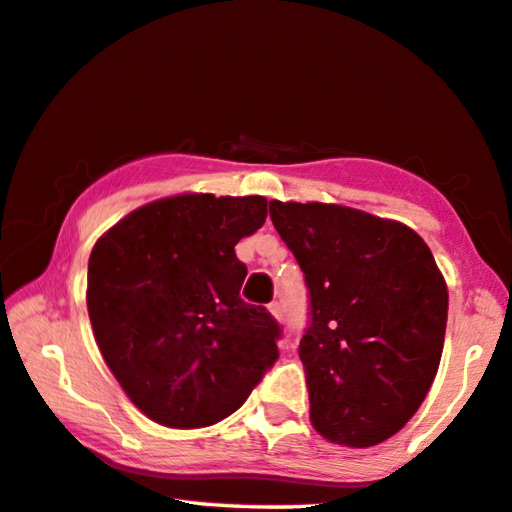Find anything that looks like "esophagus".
I'll return each instance as SVG.
<instances>
[{
    "label": "esophagus",
    "mask_w": 512,
    "mask_h": 512,
    "mask_svg": "<svg viewBox=\"0 0 512 512\" xmlns=\"http://www.w3.org/2000/svg\"><path fill=\"white\" fill-rule=\"evenodd\" d=\"M269 312H271L278 321L285 319V307H282V303H271V305H269Z\"/></svg>",
    "instance_id": "obj_1"
}]
</instances>
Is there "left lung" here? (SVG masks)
I'll use <instances>...</instances> for the list:
<instances>
[{"label": "left lung", "mask_w": 512, "mask_h": 512, "mask_svg": "<svg viewBox=\"0 0 512 512\" xmlns=\"http://www.w3.org/2000/svg\"><path fill=\"white\" fill-rule=\"evenodd\" d=\"M310 291L305 364L312 426L344 446L399 433L440 367L449 291L410 227L323 202H269Z\"/></svg>", "instance_id": "8db88e82"}]
</instances>
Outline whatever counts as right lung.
<instances>
[{"label":"right lung","instance_id":"1","mask_svg":"<svg viewBox=\"0 0 512 512\" xmlns=\"http://www.w3.org/2000/svg\"><path fill=\"white\" fill-rule=\"evenodd\" d=\"M262 196L154 200L88 259V316L104 362L157 424L202 428L239 410L278 360L280 323L241 298L234 246L264 225Z\"/></svg>","mask_w":512,"mask_h":512}]
</instances>
